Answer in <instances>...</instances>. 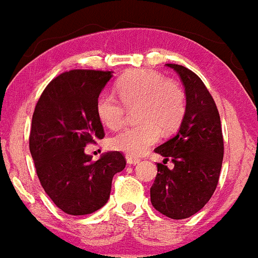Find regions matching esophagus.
Here are the masks:
<instances>
[{
  "instance_id": "34e87169",
  "label": "esophagus",
  "mask_w": 258,
  "mask_h": 258,
  "mask_svg": "<svg viewBox=\"0 0 258 258\" xmlns=\"http://www.w3.org/2000/svg\"><path fill=\"white\" fill-rule=\"evenodd\" d=\"M126 160H127V163H128V164H131V165H136V164H139V163H140V159L136 158V156H132V155H127Z\"/></svg>"
}]
</instances>
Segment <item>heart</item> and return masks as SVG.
<instances>
[{"label":"heart","instance_id":"heart-1","mask_svg":"<svg viewBox=\"0 0 258 258\" xmlns=\"http://www.w3.org/2000/svg\"><path fill=\"white\" fill-rule=\"evenodd\" d=\"M117 91L127 108H137L144 123L123 128L109 140V148L128 155H140L160 136V127L172 131L184 114V95L179 86L150 70H135L117 83ZM96 114L108 128H119L126 108L112 93H102L96 100Z\"/></svg>","mask_w":258,"mask_h":258}]
</instances>
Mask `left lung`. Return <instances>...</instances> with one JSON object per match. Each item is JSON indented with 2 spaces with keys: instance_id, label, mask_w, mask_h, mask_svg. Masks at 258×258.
Here are the masks:
<instances>
[{
  "instance_id": "8db88e82",
  "label": "left lung",
  "mask_w": 258,
  "mask_h": 258,
  "mask_svg": "<svg viewBox=\"0 0 258 258\" xmlns=\"http://www.w3.org/2000/svg\"><path fill=\"white\" fill-rule=\"evenodd\" d=\"M179 75L186 94V110L179 130L155 149L164 156L150 188L154 208L170 219H186L199 213L218 186L224 155L218 108L205 84L180 64L167 63ZM172 160L175 167L165 165Z\"/></svg>"
}]
</instances>
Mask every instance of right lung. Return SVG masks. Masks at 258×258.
Returning <instances> with one entry per match:
<instances>
[{"label":"right lung","mask_w":258,"mask_h":258,"mask_svg":"<svg viewBox=\"0 0 258 258\" xmlns=\"http://www.w3.org/2000/svg\"><path fill=\"white\" fill-rule=\"evenodd\" d=\"M113 71L72 70L53 79L31 119L29 148L40 184L69 215H88L107 204L113 175L126 160L108 151L93 162L85 146L104 137L96 100Z\"/></svg>","instance_id":"add662e5"}]
</instances>
